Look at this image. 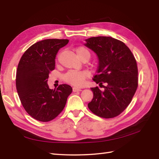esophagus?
Returning a JSON list of instances; mask_svg holds the SVG:
<instances>
[{"mask_svg": "<svg viewBox=\"0 0 159 159\" xmlns=\"http://www.w3.org/2000/svg\"><path fill=\"white\" fill-rule=\"evenodd\" d=\"M72 91L74 92H80L81 91V89H80V88H78V87H74L72 88Z\"/></svg>", "mask_w": 159, "mask_h": 159, "instance_id": "1", "label": "esophagus"}]
</instances>
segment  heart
<instances>
[{
  "label": "heart",
  "instance_id": "1",
  "mask_svg": "<svg viewBox=\"0 0 159 159\" xmlns=\"http://www.w3.org/2000/svg\"><path fill=\"white\" fill-rule=\"evenodd\" d=\"M76 52L78 57L82 60L83 59H89L90 52L88 50L83 46H79L76 48ZM89 74L87 72H76V71H71L66 73L63 76V79L66 82L68 83L71 85L76 87H81L85 80L88 77Z\"/></svg>",
  "mask_w": 159,
  "mask_h": 159
}]
</instances>
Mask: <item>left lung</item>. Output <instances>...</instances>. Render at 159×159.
Instances as JSON below:
<instances>
[{"mask_svg":"<svg viewBox=\"0 0 159 159\" xmlns=\"http://www.w3.org/2000/svg\"><path fill=\"white\" fill-rule=\"evenodd\" d=\"M84 45L98 58L97 74L93 80L103 86L91 88L93 93L88 107L100 117L113 118L122 113L131 102L138 86L137 61L128 47L111 37H93Z\"/></svg>","mask_w":159,"mask_h":159,"instance_id":"8db88e82","label":"left lung"}]
</instances>
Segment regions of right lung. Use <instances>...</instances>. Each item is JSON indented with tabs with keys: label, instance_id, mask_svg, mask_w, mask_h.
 I'll return each mask as SVG.
<instances>
[{
	"label": "right lung",
	"instance_id": "1",
	"mask_svg": "<svg viewBox=\"0 0 159 159\" xmlns=\"http://www.w3.org/2000/svg\"><path fill=\"white\" fill-rule=\"evenodd\" d=\"M68 42L42 40L30 46L20 60L16 79L17 92L25 111L38 121L46 122L58 116L72 92L66 84L53 90L47 83L50 72L55 70L57 52Z\"/></svg>",
	"mask_w": 159,
	"mask_h": 159
}]
</instances>
